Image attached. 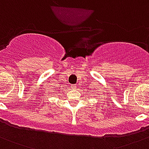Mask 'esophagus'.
I'll list each match as a JSON object with an SVG mask.
<instances>
[{"instance_id": "obj_1", "label": "esophagus", "mask_w": 149, "mask_h": 149, "mask_svg": "<svg viewBox=\"0 0 149 149\" xmlns=\"http://www.w3.org/2000/svg\"><path fill=\"white\" fill-rule=\"evenodd\" d=\"M71 88H72V89H76V85H75V84H74V85H72V86H71Z\"/></svg>"}]
</instances>
